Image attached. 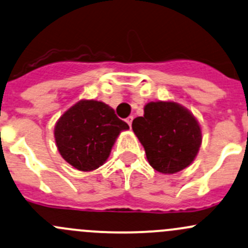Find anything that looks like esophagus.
<instances>
[{
  "mask_svg": "<svg viewBox=\"0 0 248 248\" xmlns=\"http://www.w3.org/2000/svg\"><path fill=\"white\" fill-rule=\"evenodd\" d=\"M133 119H134V117H133V116H129V117H127V119H126V122H127V124H128V126H129V127L132 126Z\"/></svg>",
  "mask_w": 248,
  "mask_h": 248,
  "instance_id": "34e87169",
  "label": "esophagus"
}]
</instances>
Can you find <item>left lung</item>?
I'll return each instance as SVG.
<instances>
[{
  "label": "left lung",
  "mask_w": 248,
  "mask_h": 248,
  "mask_svg": "<svg viewBox=\"0 0 248 248\" xmlns=\"http://www.w3.org/2000/svg\"><path fill=\"white\" fill-rule=\"evenodd\" d=\"M132 128L150 165L160 173L184 170L195 160L202 144L197 119L173 101L147 103L144 116L133 120Z\"/></svg>",
  "instance_id": "left-lung-1"
}]
</instances>
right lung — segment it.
Returning a JSON list of instances; mask_svg holds the SVG:
<instances>
[{
    "label": "right lung",
    "mask_w": 248,
    "mask_h": 248,
    "mask_svg": "<svg viewBox=\"0 0 248 248\" xmlns=\"http://www.w3.org/2000/svg\"><path fill=\"white\" fill-rule=\"evenodd\" d=\"M128 128L108 104L80 100L59 117L54 139L59 153L70 165L88 172L106 163L120 133Z\"/></svg>",
    "instance_id": "obj_1"
}]
</instances>
